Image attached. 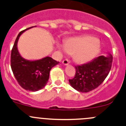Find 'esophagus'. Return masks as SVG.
Returning <instances> with one entry per match:
<instances>
[{
  "mask_svg": "<svg viewBox=\"0 0 126 126\" xmlns=\"http://www.w3.org/2000/svg\"><path fill=\"white\" fill-rule=\"evenodd\" d=\"M63 64H64V65H68V64H69V61L68 60V59H65L63 61Z\"/></svg>",
  "mask_w": 126,
  "mask_h": 126,
  "instance_id": "obj_1",
  "label": "esophagus"
}]
</instances>
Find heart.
I'll use <instances>...</instances> for the list:
<instances>
[{
  "label": "heart",
  "mask_w": 126,
  "mask_h": 126,
  "mask_svg": "<svg viewBox=\"0 0 126 126\" xmlns=\"http://www.w3.org/2000/svg\"><path fill=\"white\" fill-rule=\"evenodd\" d=\"M66 52L73 55L74 60L83 64L92 60L100 49L98 40L90 36H82L68 39L64 43Z\"/></svg>",
  "instance_id": "heart-1"
}]
</instances>
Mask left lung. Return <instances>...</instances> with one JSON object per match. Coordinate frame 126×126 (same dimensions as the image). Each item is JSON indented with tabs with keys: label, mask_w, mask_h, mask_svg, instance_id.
<instances>
[{
	"label": "left lung",
	"mask_w": 126,
	"mask_h": 126,
	"mask_svg": "<svg viewBox=\"0 0 126 126\" xmlns=\"http://www.w3.org/2000/svg\"><path fill=\"white\" fill-rule=\"evenodd\" d=\"M113 57L102 55L89 63L76 66L74 78L69 79L71 85L81 92H88L98 87L111 68Z\"/></svg>",
	"instance_id": "obj_1"
}]
</instances>
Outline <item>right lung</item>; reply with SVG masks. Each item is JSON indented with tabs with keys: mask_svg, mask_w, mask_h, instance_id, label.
<instances>
[{
	"mask_svg": "<svg viewBox=\"0 0 126 126\" xmlns=\"http://www.w3.org/2000/svg\"><path fill=\"white\" fill-rule=\"evenodd\" d=\"M31 28L18 34L12 49L10 62L13 75L19 85L26 90L35 92L44 87L49 79L50 71L59 62L49 57L36 61L26 60L21 57L17 48L18 39Z\"/></svg>",
	"mask_w": 126,
	"mask_h": 126,
	"instance_id": "right-lung-1",
	"label": "right lung"
}]
</instances>
